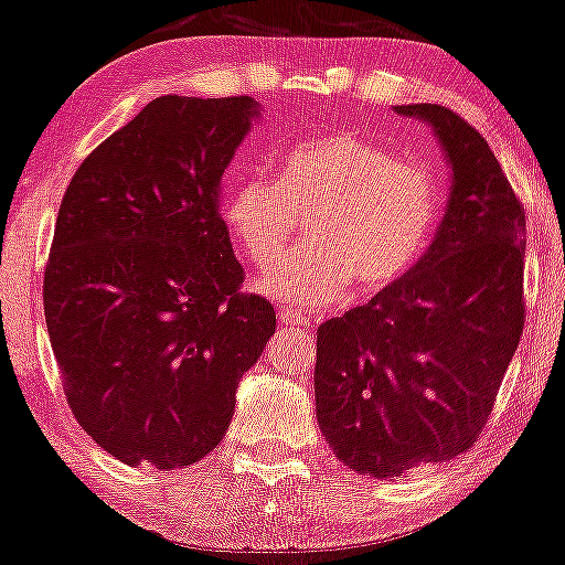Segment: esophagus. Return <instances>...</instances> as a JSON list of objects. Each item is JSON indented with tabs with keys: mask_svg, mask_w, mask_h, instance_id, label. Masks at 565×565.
Listing matches in <instances>:
<instances>
[{
	"mask_svg": "<svg viewBox=\"0 0 565 565\" xmlns=\"http://www.w3.org/2000/svg\"><path fill=\"white\" fill-rule=\"evenodd\" d=\"M277 321L285 323V327H300V329H311L316 323L313 319H308V316L296 313V311H285V308L277 313Z\"/></svg>",
	"mask_w": 565,
	"mask_h": 565,
	"instance_id": "1",
	"label": "esophagus"
}]
</instances>
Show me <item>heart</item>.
<instances>
[{
  "mask_svg": "<svg viewBox=\"0 0 565 565\" xmlns=\"http://www.w3.org/2000/svg\"><path fill=\"white\" fill-rule=\"evenodd\" d=\"M308 207L306 244L257 288L285 306L321 311L352 285L375 296L419 265L443 218V184L381 143L329 130L282 153L280 182L252 174L228 188L221 215L246 259L267 267L288 246L296 211Z\"/></svg>",
  "mask_w": 565,
  "mask_h": 565,
  "instance_id": "b5f03b06",
  "label": "heart"
}]
</instances>
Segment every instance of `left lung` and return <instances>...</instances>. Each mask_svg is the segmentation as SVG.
Returning a JSON list of instances; mask_svg holds the SVG:
<instances>
[{"instance_id": "left-lung-1", "label": "left lung", "mask_w": 565, "mask_h": 565, "mask_svg": "<svg viewBox=\"0 0 565 565\" xmlns=\"http://www.w3.org/2000/svg\"><path fill=\"white\" fill-rule=\"evenodd\" d=\"M435 130L450 198L412 273L316 331V416L347 468L401 478L478 439L524 327V207L473 126L398 105Z\"/></svg>"}]
</instances>
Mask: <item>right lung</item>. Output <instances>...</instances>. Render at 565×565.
Masks as SVG:
<instances>
[{"instance_id": "add662e5", "label": "right lung", "mask_w": 565, "mask_h": 565, "mask_svg": "<svg viewBox=\"0 0 565 565\" xmlns=\"http://www.w3.org/2000/svg\"><path fill=\"white\" fill-rule=\"evenodd\" d=\"M259 118L252 97L151 99L68 182L43 280L68 406L126 466L172 470L226 435L242 375L275 334L238 292L221 180Z\"/></svg>"}]
</instances>
